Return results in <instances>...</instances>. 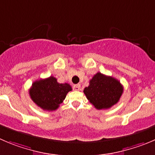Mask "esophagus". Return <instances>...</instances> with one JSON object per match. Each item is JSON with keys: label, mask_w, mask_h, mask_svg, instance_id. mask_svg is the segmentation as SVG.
<instances>
[{"label": "esophagus", "mask_w": 155, "mask_h": 155, "mask_svg": "<svg viewBox=\"0 0 155 155\" xmlns=\"http://www.w3.org/2000/svg\"><path fill=\"white\" fill-rule=\"evenodd\" d=\"M73 88L75 91H79L81 89V85L79 84H76V85H73Z\"/></svg>", "instance_id": "esophagus-1"}]
</instances>
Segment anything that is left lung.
<instances>
[{
    "mask_svg": "<svg viewBox=\"0 0 155 155\" xmlns=\"http://www.w3.org/2000/svg\"><path fill=\"white\" fill-rule=\"evenodd\" d=\"M83 91L96 109H108L119 101L124 92V87L115 78L98 72L93 76L89 85L85 87Z\"/></svg>",
    "mask_w": 155,
    "mask_h": 155,
    "instance_id": "8db88e82",
    "label": "left lung"
}]
</instances>
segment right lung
<instances>
[{
  "mask_svg": "<svg viewBox=\"0 0 155 155\" xmlns=\"http://www.w3.org/2000/svg\"><path fill=\"white\" fill-rule=\"evenodd\" d=\"M72 91L68 83H59L56 78L50 76L34 82L29 89L31 100L44 110H55L64 101L67 94Z\"/></svg>",
  "mask_w": 155,
  "mask_h": 155,
  "instance_id": "1",
  "label": "right lung"
}]
</instances>
